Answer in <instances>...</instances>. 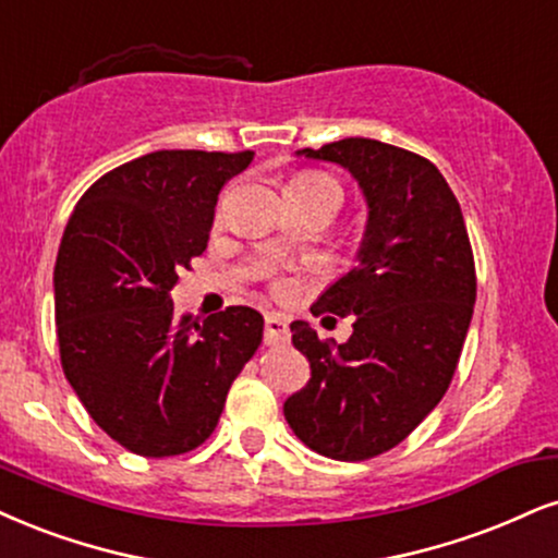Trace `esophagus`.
<instances>
[{
	"instance_id": "34e87169",
	"label": "esophagus",
	"mask_w": 558,
	"mask_h": 558,
	"mask_svg": "<svg viewBox=\"0 0 558 558\" xmlns=\"http://www.w3.org/2000/svg\"><path fill=\"white\" fill-rule=\"evenodd\" d=\"M287 336H290V326H287L284 315L268 313L266 315V343L287 341Z\"/></svg>"
}]
</instances>
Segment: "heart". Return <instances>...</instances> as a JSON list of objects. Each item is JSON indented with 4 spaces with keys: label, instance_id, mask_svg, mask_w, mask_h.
I'll return each instance as SVG.
<instances>
[{
    "label": "heart",
    "instance_id": "heart-1",
    "mask_svg": "<svg viewBox=\"0 0 558 558\" xmlns=\"http://www.w3.org/2000/svg\"><path fill=\"white\" fill-rule=\"evenodd\" d=\"M294 181H302V183H328V185H336L331 178H326V175H318V173H300L298 178H294Z\"/></svg>",
    "mask_w": 558,
    "mask_h": 558
}]
</instances>
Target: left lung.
I'll return each instance as SVG.
<instances>
[{
    "label": "left lung",
    "mask_w": 558,
    "mask_h": 558,
    "mask_svg": "<svg viewBox=\"0 0 558 558\" xmlns=\"http://www.w3.org/2000/svg\"><path fill=\"white\" fill-rule=\"evenodd\" d=\"M333 162L367 204L354 266L313 302V315H354L349 341H320L307 320L290 326L311 380L284 401V418L311 450L367 460L396 447L442 401L473 305L476 268L463 211L424 157L364 136L300 149Z\"/></svg>",
    "instance_id": "obj_1"
}]
</instances>
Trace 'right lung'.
I'll return each instance as SVG.
<instances>
[{"instance_id":"1","label":"right lung","mask_w":558,"mask_h":558,"mask_svg":"<svg viewBox=\"0 0 558 558\" xmlns=\"http://www.w3.org/2000/svg\"><path fill=\"white\" fill-rule=\"evenodd\" d=\"M253 153L160 149L74 206L53 268L61 367L95 424L144 458L194 450L264 336L245 305L178 315V271L202 256L222 185Z\"/></svg>"}]
</instances>
